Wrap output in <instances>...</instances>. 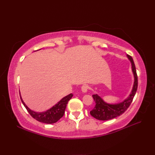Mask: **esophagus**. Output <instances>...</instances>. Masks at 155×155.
Returning <instances> with one entry per match:
<instances>
[{
	"instance_id": "obj_1",
	"label": "esophagus",
	"mask_w": 155,
	"mask_h": 155,
	"mask_svg": "<svg viewBox=\"0 0 155 155\" xmlns=\"http://www.w3.org/2000/svg\"><path fill=\"white\" fill-rule=\"evenodd\" d=\"M89 89V86L88 84H83V86L81 87V91L83 92V93H86L87 91Z\"/></svg>"
}]
</instances>
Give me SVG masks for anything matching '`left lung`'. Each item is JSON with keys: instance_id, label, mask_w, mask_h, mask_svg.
Here are the masks:
<instances>
[{"instance_id": "8db88e82", "label": "left lung", "mask_w": 155, "mask_h": 155, "mask_svg": "<svg viewBox=\"0 0 155 155\" xmlns=\"http://www.w3.org/2000/svg\"><path fill=\"white\" fill-rule=\"evenodd\" d=\"M127 57L131 62L132 70L134 77V82L132 92H131L129 97L127 99H125L120 103L115 104L106 103L98 95L93 94V97L96 104H95V107L90 112V114H91V116H93L98 120H107L120 116L127 110V108L129 107L131 103H132L133 98L137 91L138 77L133 58L130 55H127Z\"/></svg>"}]
</instances>
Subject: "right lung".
<instances>
[{"instance_id": "1", "label": "right lung", "mask_w": 155, "mask_h": 155, "mask_svg": "<svg viewBox=\"0 0 155 155\" xmlns=\"http://www.w3.org/2000/svg\"><path fill=\"white\" fill-rule=\"evenodd\" d=\"M72 96H73V94L72 93L68 94L67 96L62 98L57 104H56L54 107H52L50 109L45 112H42V113H37V112L31 110L30 108L27 107V105L23 102L21 95H20L22 104H24L26 109L27 110L28 113L31 114V116L33 117L35 119L41 122V123L46 124H52L57 123L60 118L63 117L68 102L70 101Z\"/></svg>"}]
</instances>
